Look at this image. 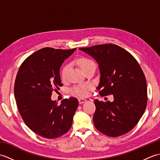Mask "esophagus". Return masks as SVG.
Here are the masks:
<instances>
[{"label":"esophagus","instance_id":"1","mask_svg":"<svg viewBox=\"0 0 160 160\" xmlns=\"http://www.w3.org/2000/svg\"><path fill=\"white\" fill-rule=\"evenodd\" d=\"M78 102H79V104H83L85 102H87V100L84 99V98H79V99H78Z\"/></svg>","mask_w":160,"mask_h":160}]
</instances>
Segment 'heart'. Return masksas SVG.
Returning <instances> with one entry per match:
<instances>
[{
    "mask_svg": "<svg viewBox=\"0 0 160 160\" xmlns=\"http://www.w3.org/2000/svg\"><path fill=\"white\" fill-rule=\"evenodd\" d=\"M77 63L83 71H85L91 67H96V64H95L93 61L87 57L79 58L77 60ZM68 69H69V66L65 65L62 67V70L60 71V77L62 80L65 79ZM91 89H92V86L91 84H81V85L74 87L72 91L75 94H76L78 96L85 97L87 96L88 93H89V91Z\"/></svg>",
    "mask_w": 160,
    "mask_h": 160,
    "instance_id": "1",
    "label": "heart"
}]
</instances>
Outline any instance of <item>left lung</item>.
<instances>
[{
  "label": "left lung",
  "mask_w": 160,
  "mask_h": 160,
  "mask_svg": "<svg viewBox=\"0 0 160 160\" xmlns=\"http://www.w3.org/2000/svg\"><path fill=\"white\" fill-rule=\"evenodd\" d=\"M99 64L100 82L97 89L101 96L113 95L114 100H94L93 120L100 132L118 137L138 123L147 107V85L143 71L136 59L113 44L80 48Z\"/></svg>",
  "instance_id": "obj_1"
}]
</instances>
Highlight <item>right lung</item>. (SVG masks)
Instances as JSON below:
<instances>
[{"label": "right lung", "mask_w": 160, "mask_h": 160, "mask_svg": "<svg viewBox=\"0 0 160 160\" xmlns=\"http://www.w3.org/2000/svg\"><path fill=\"white\" fill-rule=\"evenodd\" d=\"M76 49H41L27 58L17 73L14 83L17 107L26 125L40 136L58 138L72 125L78 107L77 98L64 99L58 105L51 96L63 85L60 66Z\"/></svg>", "instance_id": "obj_1"}]
</instances>
